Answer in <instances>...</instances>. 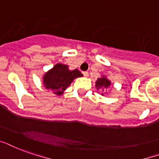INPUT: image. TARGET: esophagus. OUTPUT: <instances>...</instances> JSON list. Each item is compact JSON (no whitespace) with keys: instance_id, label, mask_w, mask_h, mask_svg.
<instances>
[{"instance_id":"obj_1","label":"esophagus","mask_w":159,"mask_h":159,"mask_svg":"<svg viewBox=\"0 0 159 159\" xmlns=\"http://www.w3.org/2000/svg\"><path fill=\"white\" fill-rule=\"evenodd\" d=\"M83 75H84V77H88V76H89V72H88V71H84V72H83Z\"/></svg>"}]
</instances>
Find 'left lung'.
Listing matches in <instances>:
<instances>
[{"label":"left lung","instance_id":"left-lung-1","mask_svg":"<svg viewBox=\"0 0 159 159\" xmlns=\"http://www.w3.org/2000/svg\"><path fill=\"white\" fill-rule=\"evenodd\" d=\"M111 85V81L109 80H107V77H101V78H99L97 80V81L95 82V86L98 89H101L102 91H105L107 88ZM103 95V94H102Z\"/></svg>","mask_w":159,"mask_h":159}]
</instances>
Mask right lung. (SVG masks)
Here are the masks:
<instances>
[{
  "label": "right lung",
  "instance_id": "1",
  "mask_svg": "<svg viewBox=\"0 0 159 159\" xmlns=\"http://www.w3.org/2000/svg\"><path fill=\"white\" fill-rule=\"evenodd\" d=\"M83 76L78 70L70 71L65 64H57L43 76L44 86L56 95H62L74 79Z\"/></svg>",
  "mask_w": 159,
  "mask_h": 159
}]
</instances>
